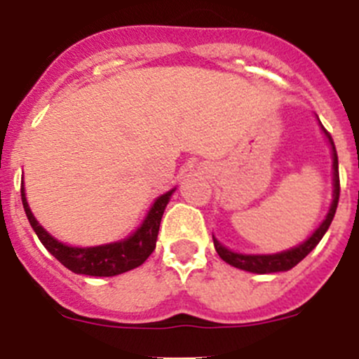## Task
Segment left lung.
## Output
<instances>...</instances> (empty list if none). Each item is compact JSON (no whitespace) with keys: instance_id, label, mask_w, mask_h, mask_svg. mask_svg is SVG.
<instances>
[{"instance_id":"left-lung-1","label":"left lung","mask_w":359,"mask_h":359,"mask_svg":"<svg viewBox=\"0 0 359 359\" xmlns=\"http://www.w3.org/2000/svg\"><path fill=\"white\" fill-rule=\"evenodd\" d=\"M325 130V128H323ZM327 133L328 140L332 144V153H334V201H332L330 210H328L327 219L323 220L320 227L313 233V236L309 238L307 241H304L302 245L299 247L287 250V252L281 253H274V255H243V253H234L231 250H227L226 247L219 243V241L213 238V245H215L217 253L220 255V259L226 260L227 264L231 266L238 267V269L243 271H250V273H257V274H266V273H280V271H288L292 267H295L307 253L311 252L318 243L321 241V238L325 236L327 229L330 227L332 220H334L335 212H337V205H339V196H340V180H339V159H337V149L334 139H332L330 133L325 130Z\"/></svg>"}]
</instances>
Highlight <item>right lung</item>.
<instances>
[{
    "mask_svg": "<svg viewBox=\"0 0 359 359\" xmlns=\"http://www.w3.org/2000/svg\"><path fill=\"white\" fill-rule=\"evenodd\" d=\"M173 191L175 189L168 191V193L163 194V196H159L154 201L153 208L149 210L146 220L135 231V234H132L126 240L118 241V243H109L92 248L67 247V245L60 243L55 238L50 236L39 226L38 220L34 219L32 212L29 210L24 186L20 187V196H22V205L25 215L29 219V224L32 226L34 233L38 234L39 241H41L43 247L48 250L62 266H66L72 273L88 274V276H116V274L126 273V271L142 266L147 260V257L154 252V248H156L159 222H161L165 206Z\"/></svg>",
    "mask_w": 359,
    "mask_h": 359,
    "instance_id": "add662e5",
    "label": "right lung"
}]
</instances>
